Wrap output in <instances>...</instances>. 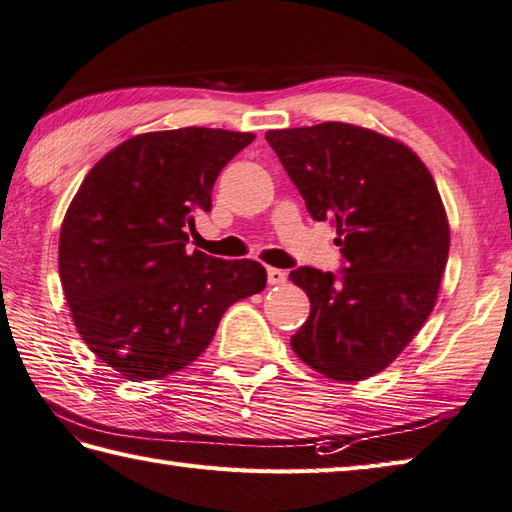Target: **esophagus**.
<instances>
[{"mask_svg": "<svg viewBox=\"0 0 512 512\" xmlns=\"http://www.w3.org/2000/svg\"><path fill=\"white\" fill-rule=\"evenodd\" d=\"M266 277H268L270 286H277V284H284L288 275H286V270H282V268H268Z\"/></svg>", "mask_w": 512, "mask_h": 512, "instance_id": "esophagus-1", "label": "esophagus"}]
</instances>
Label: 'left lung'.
<instances>
[{
	"label": "left lung",
	"instance_id": "obj_1",
	"mask_svg": "<svg viewBox=\"0 0 512 512\" xmlns=\"http://www.w3.org/2000/svg\"><path fill=\"white\" fill-rule=\"evenodd\" d=\"M266 139L315 222L337 228L342 275L290 273L310 299L290 337L304 364L362 382L397 359L435 308L450 228L435 179L393 137L344 122L268 130Z\"/></svg>",
	"mask_w": 512,
	"mask_h": 512
}]
</instances>
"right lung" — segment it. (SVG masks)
Segmentation results:
<instances>
[{
  "label": "right lung",
  "mask_w": 512,
  "mask_h": 512,
  "mask_svg": "<svg viewBox=\"0 0 512 512\" xmlns=\"http://www.w3.org/2000/svg\"><path fill=\"white\" fill-rule=\"evenodd\" d=\"M253 133L188 126L126 139L90 168L59 233V277L79 335L133 382L186 368L239 299L266 288L253 259L188 253L222 168Z\"/></svg>",
  "instance_id": "obj_1"
}]
</instances>
